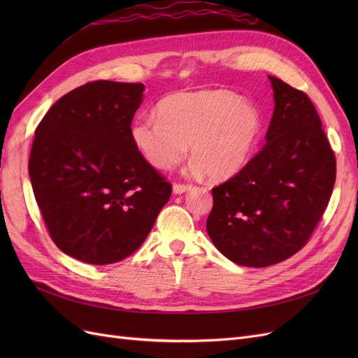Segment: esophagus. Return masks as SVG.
I'll return each instance as SVG.
<instances>
[{"instance_id": "esophagus-1", "label": "esophagus", "mask_w": 358, "mask_h": 358, "mask_svg": "<svg viewBox=\"0 0 358 358\" xmlns=\"http://www.w3.org/2000/svg\"><path fill=\"white\" fill-rule=\"evenodd\" d=\"M188 189H191V185H185V183H175V185H173V192L175 194H182Z\"/></svg>"}]
</instances>
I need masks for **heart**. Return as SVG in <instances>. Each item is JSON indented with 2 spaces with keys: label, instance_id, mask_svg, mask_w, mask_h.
I'll return each mask as SVG.
<instances>
[{
  "label": "heart",
  "instance_id": "obj_1",
  "mask_svg": "<svg viewBox=\"0 0 358 358\" xmlns=\"http://www.w3.org/2000/svg\"><path fill=\"white\" fill-rule=\"evenodd\" d=\"M155 112L157 117H138L131 128L133 142L148 162L167 170L183 158L189 143L191 170H204L215 180L246 166L263 131L258 107L230 91L171 94Z\"/></svg>",
  "mask_w": 358,
  "mask_h": 358
}]
</instances>
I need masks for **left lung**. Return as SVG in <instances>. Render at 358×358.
<instances>
[{
	"label": "left lung",
	"instance_id": "left-lung-1",
	"mask_svg": "<svg viewBox=\"0 0 358 358\" xmlns=\"http://www.w3.org/2000/svg\"><path fill=\"white\" fill-rule=\"evenodd\" d=\"M266 145L233 178L212 188L206 229L233 263L266 267L308 243L330 201L336 157L306 92L275 76Z\"/></svg>",
	"mask_w": 358,
	"mask_h": 358
}]
</instances>
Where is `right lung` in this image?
Masks as SVG:
<instances>
[{"label": "right lung", "mask_w": 358, "mask_h": 358, "mask_svg": "<svg viewBox=\"0 0 358 358\" xmlns=\"http://www.w3.org/2000/svg\"><path fill=\"white\" fill-rule=\"evenodd\" d=\"M143 90L85 83L36 128L28 164L36 201L53 243L83 263L113 264L136 252L171 196L131 138Z\"/></svg>", "instance_id": "obj_1"}]
</instances>
